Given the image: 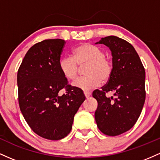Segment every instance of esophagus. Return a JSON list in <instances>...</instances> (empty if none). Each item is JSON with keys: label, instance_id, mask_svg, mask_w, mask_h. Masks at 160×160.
<instances>
[{"label": "esophagus", "instance_id": "34e87169", "mask_svg": "<svg viewBox=\"0 0 160 160\" xmlns=\"http://www.w3.org/2000/svg\"><path fill=\"white\" fill-rule=\"evenodd\" d=\"M84 94H85L86 98H89V97L91 96V93H90V92H84Z\"/></svg>", "mask_w": 160, "mask_h": 160}]
</instances>
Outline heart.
Masks as SVG:
<instances>
[{
	"mask_svg": "<svg viewBox=\"0 0 160 160\" xmlns=\"http://www.w3.org/2000/svg\"><path fill=\"white\" fill-rule=\"evenodd\" d=\"M87 65L85 74L73 83L76 88L88 92L110 78L112 72L111 62L105 57V53L98 47L83 44L73 51V58L63 57L59 61V69L66 79L74 81L78 76V66Z\"/></svg>",
	"mask_w": 160,
	"mask_h": 160,
	"instance_id": "heart-1",
	"label": "heart"
}]
</instances>
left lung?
<instances>
[{
    "label": "left lung",
    "instance_id": "left-lung-1",
    "mask_svg": "<svg viewBox=\"0 0 160 160\" xmlns=\"http://www.w3.org/2000/svg\"><path fill=\"white\" fill-rule=\"evenodd\" d=\"M95 44L108 47L112 57L110 78L102 90L92 94L98 103L95 120L104 134L119 135L134 126L142 111L146 97L144 68L134 47L125 40L112 35ZM109 91L117 98L106 97Z\"/></svg>",
    "mask_w": 160,
    "mask_h": 160
}]
</instances>
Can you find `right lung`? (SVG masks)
<instances>
[{
  "instance_id": "right-lung-1",
  "label": "right lung",
  "mask_w": 160,
  "mask_h": 160,
  "mask_svg": "<svg viewBox=\"0 0 160 160\" xmlns=\"http://www.w3.org/2000/svg\"><path fill=\"white\" fill-rule=\"evenodd\" d=\"M65 41L48 39L28 50L17 73L19 108L35 133L57 141L71 132L75 113L85 96L69 85L59 69ZM65 88L66 94L58 92Z\"/></svg>"
}]
</instances>
